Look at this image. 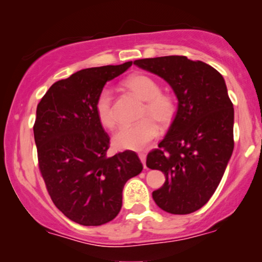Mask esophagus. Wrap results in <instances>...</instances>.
Masks as SVG:
<instances>
[{"label":"esophagus","mask_w":262,"mask_h":262,"mask_svg":"<svg viewBox=\"0 0 262 262\" xmlns=\"http://www.w3.org/2000/svg\"><path fill=\"white\" fill-rule=\"evenodd\" d=\"M139 159H140V161L143 162L144 167H146V165H145V161H146V155L144 154V152H140V154H139Z\"/></svg>","instance_id":"esophagus-1"}]
</instances>
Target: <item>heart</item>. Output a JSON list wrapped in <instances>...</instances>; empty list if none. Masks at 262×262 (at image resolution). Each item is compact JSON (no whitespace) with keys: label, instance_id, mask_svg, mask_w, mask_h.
Returning a JSON list of instances; mask_svg holds the SVG:
<instances>
[{"label":"heart","instance_id":"obj_1","mask_svg":"<svg viewBox=\"0 0 262 262\" xmlns=\"http://www.w3.org/2000/svg\"><path fill=\"white\" fill-rule=\"evenodd\" d=\"M123 86L135 97L144 102L140 118L134 125H125L113 137V144L119 150H141L159 134V128L166 130L177 116V102L173 96L161 92L155 79L145 74H133L123 81ZM95 112L103 127L113 129L117 116L113 107V96L110 90H102L95 101Z\"/></svg>","mask_w":262,"mask_h":262}]
</instances>
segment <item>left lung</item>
Here are the masks:
<instances>
[{
  "label": "left lung",
  "mask_w": 262,
  "mask_h": 262,
  "mask_svg": "<svg viewBox=\"0 0 262 262\" xmlns=\"http://www.w3.org/2000/svg\"><path fill=\"white\" fill-rule=\"evenodd\" d=\"M134 64L172 87L177 116L146 166L165 173L152 192L155 203L171 214H189L217 189L234 149V108L225 81L214 68L187 56L139 59Z\"/></svg>",
  "instance_id": "8db88e82"
}]
</instances>
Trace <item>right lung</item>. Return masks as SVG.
<instances>
[{"instance_id":"obj_1","label":"right lung","mask_w":262,"mask_h":262,"mask_svg":"<svg viewBox=\"0 0 262 262\" xmlns=\"http://www.w3.org/2000/svg\"><path fill=\"white\" fill-rule=\"evenodd\" d=\"M130 66L83 69L53 83L38 103L33 130L39 170L56 208L77 224L116 218L125 182L143 170L132 150L108 158L110 137L95 112L107 81Z\"/></svg>"}]
</instances>
